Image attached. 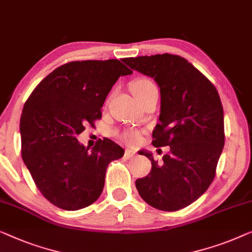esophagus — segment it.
<instances>
[{"label": "esophagus", "instance_id": "esophagus-1", "mask_svg": "<svg viewBox=\"0 0 252 252\" xmlns=\"http://www.w3.org/2000/svg\"><path fill=\"white\" fill-rule=\"evenodd\" d=\"M135 156H136V153H135V151H133V150H126L125 151V158L126 159H132V158H134Z\"/></svg>", "mask_w": 252, "mask_h": 252}]
</instances>
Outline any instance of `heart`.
Returning <instances> with one entry per match:
<instances>
[{"instance_id": "heart-1", "label": "heart", "mask_w": 252, "mask_h": 252, "mask_svg": "<svg viewBox=\"0 0 252 252\" xmlns=\"http://www.w3.org/2000/svg\"><path fill=\"white\" fill-rule=\"evenodd\" d=\"M132 92L134 96L136 97L137 101L143 99V97L151 92L153 90H157V87L153 82L148 78H138L136 81H134L132 84ZM123 140L127 142V143L135 144L140 141V133L135 132V130H125L122 134Z\"/></svg>"}]
</instances>
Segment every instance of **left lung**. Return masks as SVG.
Here are the masks:
<instances>
[{
    "mask_svg": "<svg viewBox=\"0 0 252 252\" xmlns=\"http://www.w3.org/2000/svg\"><path fill=\"white\" fill-rule=\"evenodd\" d=\"M134 70L150 76L160 87V123L152 145L170 150L162 161L151 153V171L135 182L148 205L176 211L191 205L209 188L225 143L224 110L216 87L187 59L156 54L123 60Z\"/></svg>",
    "mask_w": 252,
    "mask_h": 252,
    "instance_id": "left-lung-1",
    "label": "left lung"
}]
</instances>
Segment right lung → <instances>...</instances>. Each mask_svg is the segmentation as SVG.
Segmentation results:
<instances>
[{"instance_id": "obj_1", "label": "right lung", "mask_w": 252, "mask_h": 252, "mask_svg": "<svg viewBox=\"0 0 252 252\" xmlns=\"http://www.w3.org/2000/svg\"><path fill=\"white\" fill-rule=\"evenodd\" d=\"M132 72L117 59L71 61L54 69L29 95L20 118L21 157L52 205L79 210L99 199L108 165L124 150L100 138L90 151L76 136L101 119L114 84Z\"/></svg>"}]
</instances>
